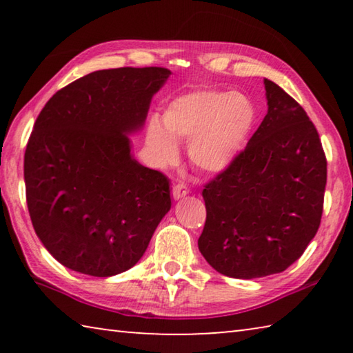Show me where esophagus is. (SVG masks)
Here are the masks:
<instances>
[{"instance_id":"esophagus-1","label":"esophagus","mask_w":353,"mask_h":353,"mask_svg":"<svg viewBox=\"0 0 353 353\" xmlns=\"http://www.w3.org/2000/svg\"><path fill=\"white\" fill-rule=\"evenodd\" d=\"M188 193H190V190L187 188V185H183V183H176L174 187H172V198H174L176 201L181 198H185Z\"/></svg>"}]
</instances>
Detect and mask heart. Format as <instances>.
<instances>
[{
    "label": "heart",
    "instance_id": "1",
    "mask_svg": "<svg viewBox=\"0 0 353 353\" xmlns=\"http://www.w3.org/2000/svg\"><path fill=\"white\" fill-rule=\"evenodd\" d=\"M256 123V107L240 92L202 88L170 101L146 128V145L160 165L179 155L177 143L188 141V159L202 172H219L246 148Z\"/></svg>",
    "mask_w": 353,
    "mask_h": 353
}]
</instances>
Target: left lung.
Returning a JSON list of instances; mask_svg holds the SVG:
<instances>
[{"mask_svg": "<svg viewBox=\"0 0 353 353\" xmlns=\"http://www.w3.org/2000/svg\"><path fill=\"white\" fill-rule=\"evenodd\" d=\"M268 113L229 168L205 185L201 254L219 274L259 279L285 271L319 229L327 160L307 112L265 79Z\"/></svg>", "mask_w": 353, "mask_h": 353, "instance_id": "1", "label": "left lung"}]
</instances>
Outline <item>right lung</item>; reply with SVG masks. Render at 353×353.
<instances>
[{
	"mask_svg": "<svg viewBox=\"0 0 353 353\" xmlns=\"http://www.w3.org/2000/svg\"><path fill=\"white\" fill-rule=\"evenodd\" d=\"M170 74L93 71L59 90L35 119L25 152L29 216L70 270L93 277L130 270L170 212L168 177L137 162L129 140Z\"/></svg>",
	"mask_w": 353,
	"mask_h": 353,
	"instance_id": "add662e5",
	"label": "right lung"
}]
</instances>
